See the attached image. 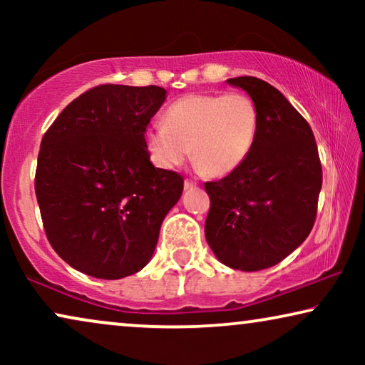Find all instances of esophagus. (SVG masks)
Segmentation results:
<instances>
[{
	"label": "esophagus",
	"instance_id": "34e87169",
	"mask_svg": "<svg viewBox=\"0 0 365 365\" xmlns=\"http://www.w3.org/2000/svg\"><path fill=\"white\" fill-rule=\"evenodd\" d=\"M196 186H197V182L191 181V179H186V181H184V189H192V187H196Z\"/></svg>",
	"mask_w": 365,
	"mask_h": 365
}]
</instances>
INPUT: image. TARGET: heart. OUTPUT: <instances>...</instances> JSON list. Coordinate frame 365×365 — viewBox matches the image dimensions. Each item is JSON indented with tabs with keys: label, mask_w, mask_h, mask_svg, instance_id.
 I'll return each mask as SVG.
<instances>
[{
	"label": "heart",
	"mask_w": 365,
	"mask_h": 365,
	"mask_svg": "<svg viewBox=\"0 0 365 365\" xmlns=\"http://www.w3.org/2000/svg\"><path fill=\"white\" fill-rule=\"evenodd\" d=\"M259 111L242 93L187 94L164 113V124L146 133L154 164L174 169L192 161L202 174L227 176L242 166L256 143Z\"/></svg>",
	"instance_id": "heart-1"
}]
</instances>
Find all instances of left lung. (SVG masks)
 <instances>
[{"mask_svg":"<svg viewBox=\"0 0 365 365\" xmlns=\"http://www.w3.org/2000/svg\"><path fill=\"white\" fill-rule=\"evenodd\" d=\"M259 111L246 163L204 189L211 207L206 241L226 266L261 271L281 262L306 241L317 214L322 168L312 129L281 91L262 79H227Z\"/></svg>","mask_w":365,"mask_h":365,"instance_id":"1","label":"left lung"}]
</instances>
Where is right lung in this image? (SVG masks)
<instances>
[{
  "label": "right lung",
  "instance_id": "1",
  "mask_svg": "<svg viewBox=\"0 0 365 365\" xmlns=\"http://www.w3.org/2000/svg\"><path fill=\"white\" fill-rule=\"evenodd\" d=\"M164 99L159 86L101 84L44 133L34 191L49 244L76 271L121 279L153 257L184 186L149 161L144 133Z\"/></svg>",
  "mask_w": 365,
  "mask_h": 365
}]
</instances>
